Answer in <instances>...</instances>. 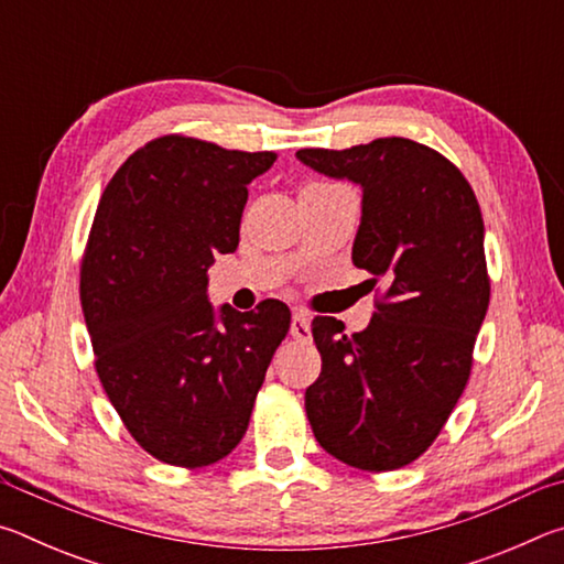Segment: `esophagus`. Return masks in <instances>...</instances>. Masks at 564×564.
<instances>
[{"label": "esophagus", "mask_w": 564, "mask_h": 564, "mask_svg": "<svg viewBox=\"0 0 564 564\" xmlns=\"http://www.w3.org/2000/svg\"><path fill=\"white\" fill-rule=\"evenodd\" d=\"M291 336L295 340H308L311 338V318L305 311H295L291 318Z\"/></svg>", "instance_id": "34e87169"}]
</instances>
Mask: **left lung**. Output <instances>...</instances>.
<instances>
[{"label":"left lung","mask_w":564,"mask_h":564,"mask_svg":"<svg viewBox=\"0 0 564 564\" xmlns=\"http://www.w3.org/2000/svg\"><path fill=\"white\" fill-rule=\"evenodd\" d=\"M295 156L362 188L352 263L386 283L366 330L313 318L323 366L305 413L340 463L398 470L433 445L470 378L490 303L480 206L460 169L410 139Z\"/></svg>","instance_id":"obj_1"}]
</instances>
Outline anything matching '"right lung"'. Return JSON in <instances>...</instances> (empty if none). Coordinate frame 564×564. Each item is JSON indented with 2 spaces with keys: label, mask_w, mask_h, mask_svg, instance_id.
<instances>
[{
  "label": "right lung",
  "mask_w": 564,
  "mask_h": 564,
  "mask_svg": "<svg viewBox=\"0 0 564 564\" xmlns=\"http://www.w3.org/2000/svg\"><path fill=\"white\" fill-rule=\"evenodd\" d=\"M273 151H228L169 133L123 161L94 216L82 308L97 373L133 441L161 463L221 460L251 420L275 348L281 301L251 313L208 303V265L234 253L248 184Z\"/></svg>",
  "instance_id": "obj_1"
}]
</instances>
